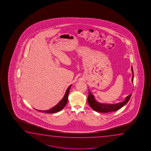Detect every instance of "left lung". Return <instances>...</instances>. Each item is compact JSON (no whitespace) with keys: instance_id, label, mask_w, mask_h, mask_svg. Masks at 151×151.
Masks as SVG:
<instances>
[{"instance_id":"obj_1","label":"left lung","mask_w":151,"mask_h":151,"mask_svg":"<svg viewBox=\"0 0 151 151\" xmlns=\"http://www.w3.org/2000/svg\"><path fill=\"white\" fill-rule=\"evenodd\" d=\"M132 71L133 73V77H132V82H133L134 80V72H133V67H132ZM132 96V93L128 95L127 97L126 98L125 100L123 101V102H120L116 104H103L97 102L96 100L93 95L91 94V93L89 91V96L88 97V102L90 106L92 108L93 110L100 112V113H107L111 111H115L119 109L120 108L123 107L124 105H126L128 102L129 100L130 99Z\"/></svg>"}]
</instances>
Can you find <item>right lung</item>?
Instances as JSON below:
<instances>
[{
	"label": "right lung",
	"instance_id": "obj_1",
	"mask_svg": "<svg viewBox=\"0 0 151 151\" xmlns=\"http://www.w3.org/2000/svg\"><path fill=\"white\" fill-rule=\"evenodd\" d=\"M71 85H70L67 89V91L65 92V93L64 96V97L63 98V99L60 101V102L54 107L52 108L51 109H49V110H37L38 111H42V112H44L46 113H57L58 111H60V110H61L63 108L65 107V106L67 104L68 102V95H69V91H70V89L71 88Z\"/></svg>",
	"mask_w": 151,
	"mask_h": 151
}]
</instances>
